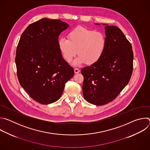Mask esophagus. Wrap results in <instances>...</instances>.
<instances>
[{
  "mask_svg": "<svg viewBox=\"0 0 150 150\" xmlns=\"http://www.w3.org/2000/svg\"><path fill=\"white\" fill-rule=\"evenodd\" d=\"M80 72V71L78 69H77V68H75L74 69V72L75 73V74H78V73H79Z\"/></svg>",
  "mask_w": 150,
  "mask_h": 150,
  "instance_id": "34e87169",
  "label": "esophagus"
}]
</instances>
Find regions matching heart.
<instances>
[{
	"label": "heart",
	"instance_id": "1",
	"mask_svg": "<svg viewBox=\"0 0 150 150\" xmlns=\"http://www.w3.org/2000/svg\"><path fill=\"white\" fill-rule=\"evenodd\" d=\"M58 47L63 57L69 63L77 54L79 56L74 61V66L85 63L93 65L103 56L107 46V38L101 31L76 27L68 33V38L58 40Z\"/></svg>",
	"mask_w": 150,
	"mask_h": 150
}]
</instances>
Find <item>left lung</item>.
Instances as JSON below:
<instances>
[{"instance_id":"8db88e82","label":"left lung","mask_w":150,"mask_h":150,"mask_svg":"<svg viewBox=\"0 0 150 150\" xmlns=\"http://www.w3.org/2000/svg\"><path fill=\"white\" fill-rule=\"evenodd\" d=\"M104 25L105 50L101 59L82 69L85 100L101 105L112 101L126 86L133 71L132 45L117 27Z\"/></svg>"}]
</instances>
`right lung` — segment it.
I'll return each instance as SVG.
<instances>
[{
    "label": "right lung",
    "mask_w": 150,
    "mask_h": 150,
    "mask_svg": "<svg viewBox=\"0 0 150 150\" xmlns=\"http://www.w3.org/2000/svg\"><path fill=\"white\" fill-rule=\"evenodd\" d=\"M69 26L59 19L42 18L29 25L19 41L15 57L19 82L42 104L59 100L66 82L74 75L57 43L59 35Z\"/></svg>",
    "instance_id": "add662e5"
}]
</instances>
